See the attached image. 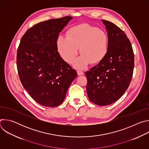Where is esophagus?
I'll return each mask as SVG.
<instances>
[{"instance_id": "esophagus-1", "label": "esophagus", "mask_w": 149, "mask_h": 149, "mask_svg": "<svg viewBox=\"0 0 149 149\" xmlns=\"http://www.w3.org/2000/svg\"><path fill=\"white\" fill-rule=\"evenodd\" d=\"M77 74L78 75H84V72L82 71H77Z\"/></svg>"}]
</instances>
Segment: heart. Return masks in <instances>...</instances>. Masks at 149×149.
<instances>
[{
  "instance_id": "b5f03b06",
  "label": "heart",
  "mask_w": 149,
  "mask_h": 149,
  "mask_svg": "<svg viewBox=\"0 0 149 149\" xmlns=\"http://www.w3.org/2000/svg\"><path fill=\"white\" fill-rule=\"evenodd\" d=\"M56 48L61 58L71 63L78 52L82 55L74 62L75 68H86L90 63L97 64L101 62L109 51L107 35L98 28L84 24L71 28L67 36H59Z\"/></svg>"
}]
</instances>
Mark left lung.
Masks as SVG:
<instances>
[{"label":"left lung","instance_id":"obj_1","mask_svg":"<svg viewBox=\"0 0 149 149\" xmlns=\"http://www.w3.org/2000/svg\"><path fill=\"white\" fill-rule=\"evenodd\" d=\"M102 21L107 32L109 51L101 62L86 72V75L90 100L103 106L117 101L128 88L134 58L130 41L124 32L110 21Z\"/></svg>","mask_w":149,"mask_h":149}]
</instances>
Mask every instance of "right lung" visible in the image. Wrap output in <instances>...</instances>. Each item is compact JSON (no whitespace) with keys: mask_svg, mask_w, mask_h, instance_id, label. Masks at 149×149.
I'll list each match as a JSON object with an SVG mask.
<instances>
[{"mask_svg":"<svg viewBox=\"0 0 149 149\" xmlns=\"http://www.w3.org/2000/svg\"><path fill=\"white\" fill-rule=\"evenodd\" d=\"M71 16L52 19L34 25L21 38L16 65L20 80L39 104L60 105L77 74L58 52L56 39Z\"/></svg>","mask_w":149,"mask_h":149,"instance_id":"right-lung-1","label":"right lung"}]
</instances>
